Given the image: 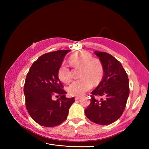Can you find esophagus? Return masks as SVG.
Segmentation results:
<instances>
[{
  "mask_svg": "<svg viewBox=\"0 0 149 149\" xmlns=\"http://www.w3.org/2000/svg\"><path fill=\"white\" fill-rule=\"evenodd\" d=\"M80 96H76L75 97V100H78L79 99H80Z\"/></svg>",
  "mask_w": 149,
  "mask_h": 149,
  "instance_id": "34e87169",
  "label": "esophagus"
}]
</instances>
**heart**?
<instances>
[{"instance_id": "b5f03b06", "label": "heart", "mask_w": 149, "mask_h": 149, "mask_svg": "<svg viewBox=\"0 0 149 149\" xmlns=\"http://www.w3.org/2000/svg\"><path fill=\"white\" fill-rule=\"evenodd\" d=\"M70 61L74 67L81 68V79L75 80L68 88V92L71 96H81L93 86V83L100 81L104 74V68L101 61L93 58L91 53L81 51L73 53L70 57ZM58 76L62 82L70 83L73 76L69 66L63 63L58 71Z\"/></svg>"}]
</instances>
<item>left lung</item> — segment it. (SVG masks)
Here are the masks:
<instances>
[{
    "mask_svg": "<svg viewBox=\"0 0 149 149\" xmlns=\"http://www.w3.org/2000/svg\"><path fill=\"white\" fill-rule=\"evenodd\" d=\"M104 68V76L91 92V103L85 115L94 123L108 125L123 114L129 95L128 76L120 63L110 54L95 51ZM95 96L101 97L97 100Z\"/></svg>",
    "mask_w": 149,
    "mask_h": 149,
    "instance_id": "left-lung-1",
    "label": "left lung"
}]
</instances>
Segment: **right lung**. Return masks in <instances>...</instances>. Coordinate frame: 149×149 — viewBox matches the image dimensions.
<instances>
[{
    "label": "right lung",
    "instance_id": "obj_1",
    "mask_svg": "<svg viewBox=\"0 0 149 149\" xmlns=\"http://www.w3.org/2000/svg\"><path fill=\"white\" fill-rule=\"evenodd\" d=\"M70 51L44 54L33 63L26 75L24 88L26 110L36 123L45 127L63 123L75 101L74 97H65L66 92L58 76V69ZM53 96L59 98L55 101Z\"/></svg>",
    "mask_w": 149,
    "mask_h": 149
}]
</instances>
